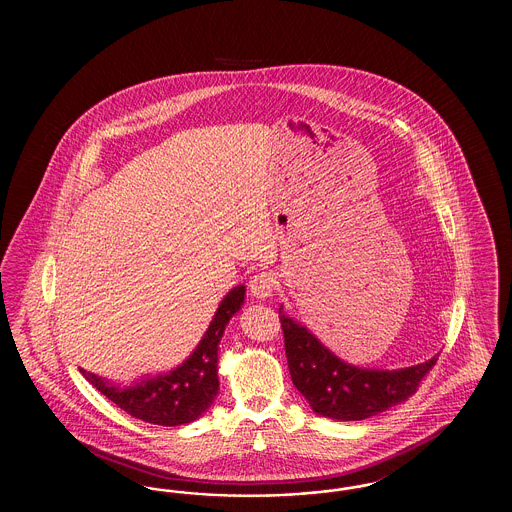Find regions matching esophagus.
Segmentation results:
<instances>
[{
    "label": "esophagus",
    "mask_w": 512,
    "mask_h": 512,
    "mask_svg": "<svg viewBox=\"0 0 512 512\" xmlns=\"http://www.w3.org/2000/svg\"><path fill=\"white\" fill-rule=\"evenodd\" d=\"M274 276L270 272H259L249 280V292L257 299H268L274 292Z\"/></svg>",
    "instance_id": "obj_1"
}]
</instances>
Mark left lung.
Returning <instances> with one entry per match:
<instances>
[{
  "label": "left lung",
  "instance_id": "left-lung-1",
  "mask_svg": "<svg viewBox=\"0 0 512 512\" xmlns=\"http://www.w3.org/2000/svg\"><path fill=\"white\" fill-rule=\"evenodd\" d=\"M280 322L293 386L315 413L332 420H365L407 401L438 363L434 355L420 365L397 370L349 365L282 307Z\"/></svg>",
  "mask_w": 512,
  "mask_h": 512
}]
</instances>
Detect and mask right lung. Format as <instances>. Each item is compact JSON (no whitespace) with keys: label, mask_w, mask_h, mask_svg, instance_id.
Returning a JSON list of instances; mask_svg holds the SVG:
<instances>
[{"label":"right lung","mask_w":512,"mask_h":512,"mask_svg":"<svg viewBox=\"0 0 512 512\" xmlns=\"http://www.w3.org/2000/svg\"><path fill=\"white\" fill-rule=\"evenodd\" d=\"M245 286L224 295L194 353L171 372L144 376L130 386L113 384L82 368V376L124 413L159 426H180L205 413L219 393V343L242 305Z\"/></svg>","instance_id":"1"}]
</instances>
